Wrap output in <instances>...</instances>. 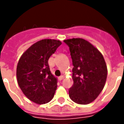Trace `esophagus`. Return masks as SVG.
I'll use <instances>...</instances> for the list:
<instances>
[{"label": "esophagus", "instance_id": "obj_1", "mask_svg": "<svg viewBox=\"0 0 124 124\" xmlns=\"http://www.w3.org/2000/svg\"><path fill=\"white\" fill-rule=\"evenodd\" d=\"M63 78H64V76H60L58 77V80H59L60 81H61L63 80Z\"/></svg>", "mask_w": 124, "mask_h": 124}]
</instances>
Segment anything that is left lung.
<instances>
[{
  "instance_id": "left-lung-1",
  "label": "left lung",
  "mask_w": 124,
  "mask_h": 124,
  "mask_svg": "<svg viewBox=\"0 0 124 124\" xmlns=\"http://www.w3.org/2000/svg\"><path fill=\"white\" fill-rule=\"evenodd\" d=\"M69 47L72 60V86L70 99L78 104L91 103L103 90L106 81L107 66L101 54L82 38L64 40Z\"/></svg>"
}]
</instances>
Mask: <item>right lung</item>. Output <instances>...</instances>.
<instances>
[{
	"label": "right lung",
	"mask_w": 124,
	"mask_h": 124,
	"mask_svg": "<svg viewBox=\"0 0 124 124\" xmlns=\"http://www.w3.org/2000/svg\"><path fill=\"white\" fill-rule=\"evenodd\" d=\"M62 44L44 39L34 44L22 55L16 68L18 84L24 94L36 104L48 103L54 97L57 79L50 72L48 59Z\"/></svg>",
	"instance_id": "add662e5"
}]
</instances>
